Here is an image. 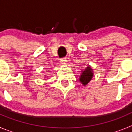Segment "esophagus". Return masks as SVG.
<instances>
[{"mask_svg": "<svg viewBox=\"0 0 132 132\" xmlns=\"http://www.w3.org/2000/svg\"><path fill=\"white\" fill-rule=\"evenodd\" d=\"M67 61V58H62V59H61V63L62 64H65Z\"/></svg>", "mask_w": 132, "mask_h": 132, "instance_id": "esophagus-1", "label": "esophagus"}]
</instances>
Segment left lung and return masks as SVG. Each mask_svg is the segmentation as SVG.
Wrapping results in <instances>:
<instances>
[{"label": "left lung", "mask_w": 132, "mask_h": 132, "mask_svg": "<svg viewBox=\"0 0 132 132\" xmlns=\"http://www.w3.org/2000/svg\"><path fill=\"white\" fill-rule=\"evenodd\" d=\"M92 71L93 70L91 69V67H87V68L85 69V71H82V73H81V75H80L79 80H80V81L82 82L83 85H87L88 82L93 78V73Z\"/></svg>", "instance_id": "8db88e82"}]
</instances>
